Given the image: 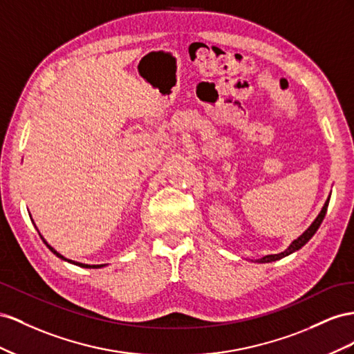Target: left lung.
<instances>
[{
    "instance_id": "1",
    "label": "left lung",
    "mask_w": 354,
    "mask_h": 354,
    "mask_svg": "<svg viewBox=\"0 0 354 354\" xmlns=\"http://www.w3.org/2000/svg\"><path fill=\"white\" fill-rule=\"evenodd\" d=\"M329 198H330V196H329L328 200L325 201V205H323V207H322V210H320V214L317 215V218H316L315 221H313V224H311V225L304 231V233H302L297 240L292 241V243L289 245V248H288L286 250L280 252V254H274V255H266V257H262V258L257 259V262H259V264H266V262L277 261V259L285 258V257H288V255H290V254H294V252L299 250L302 246H304V245L307 243V241H308L313 236H315V233L319 230V227H320V224H322L323 218H325L326 210H328V205H329Z\"/></svg>"
}]
</instances>
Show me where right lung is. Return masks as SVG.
<instances>
[{"label": "right lung", "instance_id": "add662e5", "mask_svg": "<svg viewBox=\"0 0 354 354\" xmlns=\"http://www.w3.org/2000/svg\"><path fill=\"white\" fill-rule=\"evenodd\" d=\"M32 221V224H34V219H31ZM38 234H39V231H38ZM39 237H41L43 239V241H44V243H46V246L50 249V250H52L53 252V254L57 257V258H60V259H64V261H68V262H71V264H74V266H78V267H83V268H100V267H105V264H100V266H88V264H83V262H75V261H71V259H68V258H65L64 255H60L59 254V252L56 250V249H53L52 246H50L48 243H47V241L44 240V237L41 236V234H39Z\"/></svg>", "mask_w": 354, "mask_h": 354}]
</instances>
